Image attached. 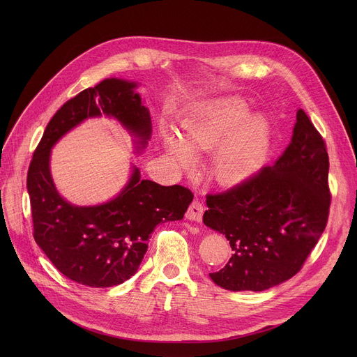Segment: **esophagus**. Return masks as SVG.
Returning a JSON list of instances; mask_svg holds the SVG:
<instances>
[{"label": "esophagus", "instance_id": "obj_1", "mask_svg": "<svg viewBox=\"0 0 357 357\" xmlns=\"http://www.w3.org/2000/svg\"><path fill=\"white\" fill-rule=\"evenodd\" d=\"M203 211H205V208H203L202 203L199 200H193L188 211H186V219L188 220H192V222H202V218H203Z\"/></svg>", "mask_w": 357, "mask_h": 357}]
</instances>
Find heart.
<instances>
[{
    "label": "heart",
    "mask_w": 357,
    "mask_h": 357,
    "mask_svg": "<svg viewBox=\"0 0 357 357\" xmlns=\"http://www.w3.org/2000/svg\"><path fill=\"white\" fill-rule=\"evenodd\" d=\"M245 101L222 98L190 112L181 123L183 139L164 131L162 141L174 162L193 171L196 154L211 152L212 171L218 181L236 185L247 181L267 161L271 127L266 117L251 116Z\"/></svg>",
    "instance_id": "b5f03b06"
}]
</instances>
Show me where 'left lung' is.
<instances>
[{
	"instance_id": "1",
	"label": "left lung",
	"mask_w": 357,
	"mask_h": 357,
	"mask_svg": "<svg viewBox=\"0 0 357 357\" xmlns=\"http://www.w3.org/2000/svg\"><path fill=\"white\" fill-rule=\"evenodd\" d=\"M329 157L303 110L282 155L226 192L206 196L203 223L233 256L211 278L229 291H264L294 277L324 233L331 206Z\"/></svg>"
}]
</instances>
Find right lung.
<instances>
[{
  "instance_id": "1",
  "label": "right lung",
  "mask_w": 357,
  "mask_h": 357,
  "mask_svg": "<svg viewBox=\"0 0 357 357\" xmlns=\"http://www.w3.org/2000/svg\"><path fill=\"white\" fill-rule=\"evenodd\" d=\"M135 87L134 82L106 79L66 101L47 123L28 169L36 244L65 277L93 288L131 278L157 225L181 220L193 199L181 185L141 179L137 167L123 190L101 205L75 206L58 193L49 168L50 149L86 119L113 117L135 137L137 149L146 146L152 124Z\"/></svg>"
}]
</instances>
